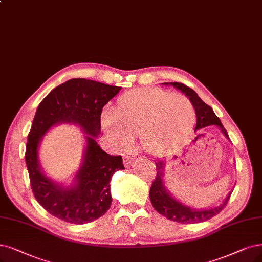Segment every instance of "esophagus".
Returning <instances> with one entry per match:
<instances>
[{"label":"esophagus","mask_w":262,"mask_h":262,"mask_svg":"<svg viewBox=\"0 0 262 262\" xmlns=\"http://www.w3.org/2000/svg\"><path fill=\"white\" fill-rule=\"evenodd\" d=\"M134 161H135V159L129 157V156H127V154H125L124 158H123V162H124L125 167H129L132 164L134 163Z\"/></svg>","instance_id":"34e87169"}]
</instances>
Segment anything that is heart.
Segmentation results:
<instances>
[{"mask_svg": "<svg viewBox=\"0 0 262 262\" xmlns=\"http://www.w3.org/2000/svg\"><path fill=\"white\" fill-rule=\"evenodd\" d=\"M194 121L195 109L189 99L160 89L125 93L112 113L102 115L103 128L115 142L126 146L133 136L140 135L142 147L157 154L170 150L192 128ZM165 142L170 143L165 145Z\"/></svg>", "mask_w": 262, "mask_h": 262, "instance_id": "1", "label": "heart"}]
</instances>
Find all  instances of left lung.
<instances>
[{
	"label": "left lung",
	"instance_id": "left-lung-1",
	"mask_svg": "<svg viewBox=\"0 0 262 262\" xmlns=\"http://www.w3.org/2000/svg\"><path fill=\"white\" fill-rule=\"evenodd\" d=\"M170 85L176 87V89L181 91L183 94H186V96L190 99L193 106H194L195 113H196L195 130L202 129L203 127H206V126H209V125H216L221 129V132L224 133L225 136L229 138V135L226 128L224 127V125L221 124L218 116L214 113V111H212V109L208 104H206L200 98L194 91L190 89L189 86L178 82L170 83ZM154 163H156L158 171H157V176L154 178L152 186L150 188V200L153 207L156 208V210L160 212L162 216L166 217L169 220L180 222V224H199V222L206 221L214 216L218 215L219 212L226 207L227 203L230 199L231 192L229 193L227 199L221 205L210 209L196 210L181 204V203L171 198V195H169L168 192L165 190V188H164L163 171H164V165H165V164H164V161L158 160Z\"/></svg>",
	"mask_w": 262,
	"mask_h": 262
}]
</instances>
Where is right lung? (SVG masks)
Instances as JSON below:
<instances>
[{"label":"right lung","mask_w":262,"mask_h":262,"mask_svg":"<svg viewBox=\"0 0 262 262\" xmlns=\"http://www.w3.org/2000/svg\"><path fill=\"white\" fill-rule=\"evenodd\" d=\"M121 90L86 79H72L57 86L38 104L26 146V164L35 200L46 211L73 225L92 222L111 206L110 181L124 169L121 156H110L97 144L101 129L102 108ZM68 121L80 124L90 135L76 185L64 189L48 180L39 169L37 148L52 125Z\"/></svg>","instance_id":"obj_1"}]
</instances>
